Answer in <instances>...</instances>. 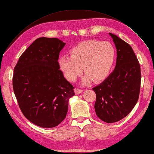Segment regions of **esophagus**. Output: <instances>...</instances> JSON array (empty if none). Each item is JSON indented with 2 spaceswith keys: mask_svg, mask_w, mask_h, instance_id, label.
I'll return each mask as SVG.
<instances>
[{
  "mask_svg": "<svg viewBox=\"0 0 154 154\" xmlns=\"http://www.w3.org/2000/svg\"><path fill=\"white\" fill-rule=\"evenodd\" d=\"M74 92H75V94L76 95H78V94H81L83 92V90L79 89L78 88H75L74 89Z\"/></svg>",
  "mask_w": 154,
  "mask_h": 154,
  "instance_id": "obj_1",
  "label": "esophagus"
}]
</instances>
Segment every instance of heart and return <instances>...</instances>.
I'll return each mask as SVG.
<instances>
[{
    "label": "heart",
    "instance_id": "heart-1",
    "mask_svg": "<svg viewBox=\"0 0 154 154\" xmlns=\"http://www.w3.org/2000/svg\"><path fill=\"white\" fill-rule=\"evenodd\" d=\"M114 46L108 42L91 39L78 44L70 51V57L62 56L58 67L69 81L74 82L85 72L81 84L86 85L92 80L101 82L109 75L115 60Z\"/></svg>",
    "mask_w": 154,
    "mask_h": 154
}]
</instances>
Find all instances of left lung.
I'll list each match as a JSON object with an SVG mask.
<instances>
[{"label":"left lung","instance_id":"8db88e82","mask_svg":"<svg viewBox=\"0 0 154 154\" xmlns=\"http://www.w3.org/2000/svg\"><path fill=\"white\" fill-rule=\"evenodd\" d=\"M117 50L115 69L92 89L96 94L95 111L106 123H115L128 115L137 104L140 89L141 72L131 46L112 33Z\"/></svg>","mask_w":154,"mask_h":154}]
</instances>
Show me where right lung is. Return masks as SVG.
Listing matches in <instances>:
<instances>
[{"mask_svg":"<svg viewBox=\"0 0 154 154\" xmlns=\"http://www.w3.org/2000/svg\"><path fill=\"white\" fill-rule=\"evenodd\" d=\"M56 38L36 39L20 57L13 89L24 116L42 128H53L66 117L73 85L60 70L58 60L65 45Z\"/></svg>","mask_w":154,"mask_h":154,"instance_id":"right-lung-1","label":"right lung"}]
</instances>
